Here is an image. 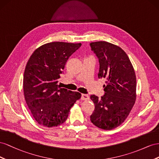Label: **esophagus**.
Wrapping results in <instances>:
<instances>
[{
	"mask_svg": "<svg viewBox=\"0 0 159 159\" xmlns=\"http://www.w3.org/2000/svg\"><path fill=\"white\" fill-rule=\"evenodd\" d=\"M89 99V96L88 94H82L81 95V100H83V101H87V100Z\"/></svg>",
	"mask_w": 159,
	"mask_h": 159,
	"instance_id": "esophagus-1",
	"label": "esophagus"
}]
</instances>
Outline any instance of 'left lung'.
I'll use <instances>...</instances> for the list:
<instances>
[{
  "label": "left lung",
  "instance_id": "obj_1",
  "mask_svg": "<svg viewBox=\"0 0 159 159\" xmlns=\"http://www.w3.org/2000/svg\"><path fill=\"white\" fill-rule=\"evenodd\" d=\"M99 62L98 79H106L105 94L98 98L92 94L94 111L90 120L97 127L111 130L128 116L136 100L137 80L127 54L119 47L105 41L90 44Z\"/></svg>",
  "mask_w": 159,
  "mask_h": 159
}]
</instances>
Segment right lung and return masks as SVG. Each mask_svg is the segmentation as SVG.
I'll return each instance as SVG.
<instances>
[{"label":"right lung","instance_id":"1","mask_svg":"<svg viewBox=\"0 0 159 159\" xmlns=\"http://www.w3.org/2000/svg\"><path fill=\"white\" fill-rule=\"evenodd\" d=\"M81 43L52 42L36 49L26 65L23 78L25 101L40 125L52 127L67 119L81 94L58 85L67 60Z\"/></svg>","mask_w":159,"mask_h":159}]
</instances>
